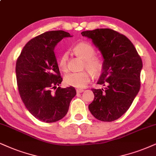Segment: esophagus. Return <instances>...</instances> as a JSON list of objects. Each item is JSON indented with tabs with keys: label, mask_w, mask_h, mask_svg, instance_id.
Here are the masks:
<instances>
[{
	"label": "esophagus",
	"mask_w": 156,
	"mask_h": 156,
	"mask_svg": "<svg viewBox=\"0 0 156 156\" xmlns=\"http://www.w3.org/2000/svg\"><path fill=\"white\" fill-rule=\"evenodd\" d=\"M76 93H81L84 91V90L83 89H76Z\"/></svg>",
	"instance_id": "34e87169"
}]
</instances>
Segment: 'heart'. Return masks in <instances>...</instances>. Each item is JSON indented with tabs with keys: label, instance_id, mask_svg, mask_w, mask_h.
Masks as SVG:
<instances>
[{
	"label": "heart",
	"instance_id": "obj_1",
	"mask_svg": "<svg viewBox=\"0 0 156 156\" xmlns=\"http://www.w3.org/2000/svg\"><path fill=\"white\" fill-rule=\"evenodd\" d=\"M74 52L84 60V69H87L93 75L101 74L103 69V62L98 57H96L95 49L90 44L80 43L74 47ZM68 55L63 53L58 61V67L63 72L68 69ZM87 70L80 72L68 73L64 77L67 85L77 88H83L89 83L91 74Z\"/></svg>",
	"mask_w": 156,
	"mask_h": 156
}]
</instances>
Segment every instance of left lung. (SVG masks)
<instances>
[{"mask_svg":"<svg viewBox=\"0 0 156 156\" xmlns=\"http://www.w3.org/2000/svg\"><path fill=\"white\" fill-rule=\"evenodd\" d=\"M82 36L92 39L103 55V72L98 82L105 89H94L89 110L102 122L120 118L131 106L140 89L143 61L131 41L111 29L84 31Z\"/></svg>","mask_w":156,"mask_h":156,"instance_id":"8db88e82","label":"left lung"}]
</instances>
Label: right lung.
<instances>
[{
	"label": "right lung",
	"mask_w": 156,
	"mask_h": 156,
	"mask_svg": "<svg viewBox=\"0 0 156 156\" xmlns=\"http://www.w3.org/2000/svg\"><path fill=\"white\" fill-rule=\"evenodd\" d=\"M72 37L63 30L44 32L25 45L16 60L17 86L27 109L45 123L61 120L76 95L75 88L57 87L62 82L54 48L63 37Z\"/></svg>",
	"instance_id": "right-lung-1"
}]
</instances>
